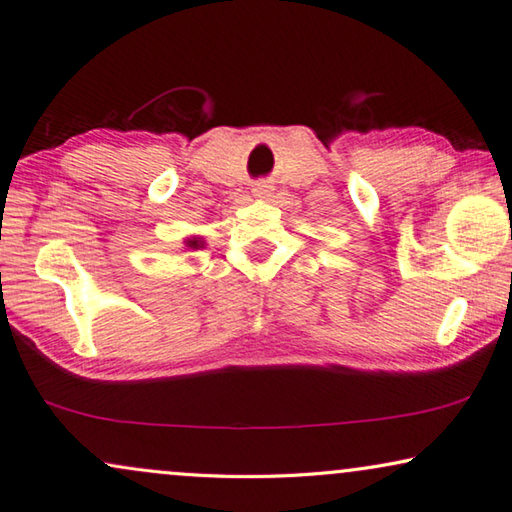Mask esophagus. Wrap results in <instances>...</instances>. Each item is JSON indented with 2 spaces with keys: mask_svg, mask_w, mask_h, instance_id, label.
Wrapping results in <instances>:
<instances>
[{
  "mask_svg": "<svg viewBox=\"0 0 512 512\" xmlns=\"http://www.w3.org/2000/svg\"><path fill=\"white\" fill-rule=\"evenodd\" d=\"M267 185H256V189H254V194L256 196H260V198H263V196H267Z\"/></svg>",
  "mask_w": 512,
  "mask_h": 512,
  "instance_id": "1",
  "label": "esophagus"
}]
</instances>
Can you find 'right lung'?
Returning a JSON list of instances; mask_svg holds the SVG:
<instances>
[{
	"mask_svg": "<svg viewBox=\"0 0 512 512\" xmlns=\"http://www.w3.org/2000/svg\"><path fill=\"white\" fill-rule=\"evenodd\" d=\"M187 247L198 249V247H202V240L200 238H191V240H187Z\"/></svg>",
	"mask_w": 512,
	"mask_h": 512,
	"instance_id": "add662e5",
	"label": "right lung"
}]
</instances>
